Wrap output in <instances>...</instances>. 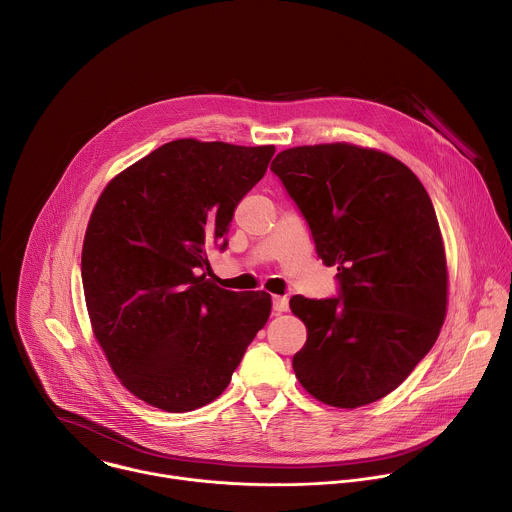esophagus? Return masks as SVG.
Returning a JSON list of instances; mask_svg holds the SVG:
<instances>
[{
    "instance_id": "1",
    "label": "esophagus",
    "mask_w": 512,
    "mask_h": 512,
    "mask_svg": "<svg viewBox=\"0 0 512 512\" xmlns=\"http://www.w3.org/2000/svg\"><path fill=\"white\" fill-rule=\"evenodd\" d=\"M289 309V299L283 295H273V311L283 313Z\"/></svg>"
}]
</instances>
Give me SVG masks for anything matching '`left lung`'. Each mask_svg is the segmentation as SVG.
Returning a JSON list of instances; mask_svg holds the SVG:
<instances>
[{"label": "left lung", "mask_w": 512, "mask_h": 512, "mask_svg": "<svg viewBox=\"0 0 512 512\" xmlns=\"http://www.w3.org/2000/svg\"><path fill=\"white\" fill-rule=\"evenodd\" d=\"M271 170L339 283L337 297L289 301L307 327L295 376L323 404H372L410 376L446 317L448 271L432 201L404 162L348 142L281 150Z\"/></svg>", "instance_id": "left-lung-1"}]
</instances>
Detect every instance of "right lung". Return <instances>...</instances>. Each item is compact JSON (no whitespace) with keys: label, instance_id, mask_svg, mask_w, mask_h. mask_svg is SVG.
Segmentation results:
<instances>
[{"label":"right lung","instance_id":"obj_1","mask_svg":"<svg viewBox=\"0 0 512 512\" xmlns=\"http://www.w3.org/2000/svg\"><path fill=\"white\" fill-rule=\"evenodd\" d=\"M275 146L181 138L102 191L82 247L84 297L122 386L166 412L219 398L271 313L265 291L235 293L201 273L227 247L239 201Z\"/></svg>","mask_w":512,"mask_h":512}]
</instances>
